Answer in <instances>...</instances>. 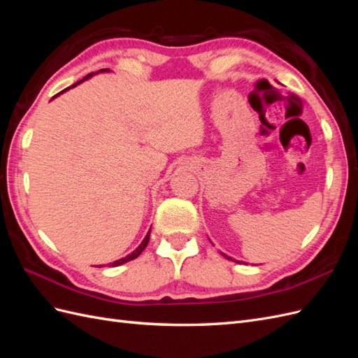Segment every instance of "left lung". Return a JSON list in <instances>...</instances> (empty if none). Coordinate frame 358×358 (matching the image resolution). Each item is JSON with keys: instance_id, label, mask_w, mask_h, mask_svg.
Instances as JSON below:
<instances>
[{"instance_id": "1", "label": "left lung", "mask_w": 358, "mask_h": 358, "mask_svg": "<svg viewBox=\"0 0 358 358\" xmlns=\"http://www.w3.org/2000/svg\"><path fill=\"white\" fill-rule=\"evenodd\" d=\"M222 255H224V257H225V258H229V259H231V258H230V257H229V255H225V254H222ZM231 262H233V259H231ZM237 263H239V262H237Z\"/></svg>"}]
</instances>
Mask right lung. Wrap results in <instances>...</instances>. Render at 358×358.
I'll return each instance as SVG.
<instances>
[{
	"mask_svg": "<svg viewBox=\"0 0 358 358\" xmlns=\"http://www.w3.org/2000/svg\"><path fill=\"white\" fill-rule=\"evenodd\" d=\"M100 71H109V70H107V69H104V70H100ZM94 73H91V74H88V76H85V78L82 79V80H79V82H76L73 86H76V85H79L80 82H83V80H86V79H90L91 78V76H92ZM73 86H70V88H73ZM69 90V88H67ZM67 90H64V91H67ZM62 91V92H64ZM62 92H59V94H62ZM149 236H150V230L148 231V234H146V237H145V239H143V242L142 243H140L136 249H134V251L131 252V254H129V255H127V257H124V258H121V259H116V262H113V263H110V267H116V266H121V264H124V263H127V262H131V259H134V258H137L140 254H142L143 252V249L148 246V242H149ZM101 267V266H100Z\"/></svg>",
	"mask_w": 358,
	"mask_h": 358,
	"instance_id": "right-lung-1",
	"label": "right lung"
}]
</instances>
